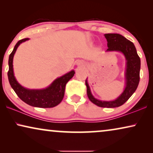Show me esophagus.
Here are the masks:
<instances>
[{"label": "esophagus", "mask_w": 153, "mask_h": 153, "mask_svg": "<svg viewBox=\"0 0 153 153\" xmlns=\"http://www.w3.org/2000/svg\"><path fill=\"white\" fill-rule=\"evenodd\" d=\"M76 65L79 67H82L84 65V63H83V62L81 61V60H79V61L76 62Z\"/></svg>", "instance_id": "esophagus-1"}]
</instances>
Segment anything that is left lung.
<instances>
[{
  "instance_id": "left-lung-1",
  "label": "left lung",
  "mask_w": 153,
  "mask_h": 153,
  "mask_svg": "<svg viewBox=\"0 0 153 153\" xmlns=\"http://www.w3.org/2000/svg\"><path fill=\"white\" fill-rule=\"evenodd\" d=\"M104 37L107 40L108 49L106 52H120L124 56L126 60L125 71V88L123 93L116 99L109 101L100 100L95 98L92 94L87 78L85 80L87 95L89 100L95 105L104 108H116L126 102L137 90L140 80L141 60L138 56L134 45L123 35L117 33H108L104 34Z\"/></svg>"
}]
</instances>
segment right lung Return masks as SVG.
<instances>
[{"instance_id":"obj_1","label":"right lung","mask_w":153,"mask_h":153,"mask_svg":"<svg viewBox=\"0 0 153 153\" xmlns=\"http://www.w3.org/2000/svg\"><path fill=\"white\" fill-rule=\"evenodd\" d=\"M29 38L21 39L14 46L13 51L9 56L7 72L10 84L18 97L28 105L39 108H52L59 104L63 99L66 83L74 76V70L56 79L49 86L42 89H29L20 84L14 76L13 58L16 49L21 44L28 40Z\"/></svg>"}]
</instances>
